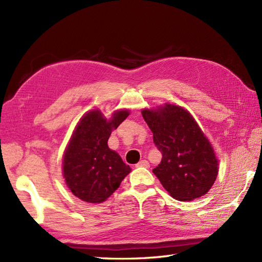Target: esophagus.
<instances>
[{
  "mask_svg": "<svg viewBox=\"0 0 262 262\" xmlns=\"http://www.w3.org/2000/svg\"><path fill=\"white\" fill-rule=\"evenodd\" d=\"M148 166H149V163L146 160H142L136 164V168H148Z\"/></svg>",
  "mask_w": 262,
  "mask_h": 262,
  "instance_id": "1",
  "label": "esophagus"
}]
</instances>
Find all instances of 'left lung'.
Here are the masks:
<instances>
[{"label": "left lung", "instance_id": "1", "mask_svg": "<svg viewBox=\"0 0 262 262\" xmlns=\"http://www.w3.org/2000/svg\"><path fill=\"white\" fill-rule=\"evenodd\" d=\"M142 115L162 153L153 172L170 196L189 202L207 193L219 173V161L193 117L170 103L143 109Z\"/></svg>", "mask_w": 262, "mask_h": 262}]
</instances>
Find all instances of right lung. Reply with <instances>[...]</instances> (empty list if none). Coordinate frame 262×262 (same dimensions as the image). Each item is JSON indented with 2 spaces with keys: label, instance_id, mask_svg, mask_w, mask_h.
<instances>
[{
  "label": "right lung",
  "instance_id": "add662e5",
  "mask_svg": "<svg viewBox=\"0 0 262 262\" xmlns=\"http://www.w3.org/2000/svg\"><path fill=\"white\" fill-rule=\"evenodd\" d=\"M128 115V110H119L108 120L100 110H92L75 127L63 158V176L72 193L83 202L103 203L130 172L119 154L108 147L111 132Z\"/></svg>",
  "mask_w": 262,
  "mask_h": 262
}]
</instances>
